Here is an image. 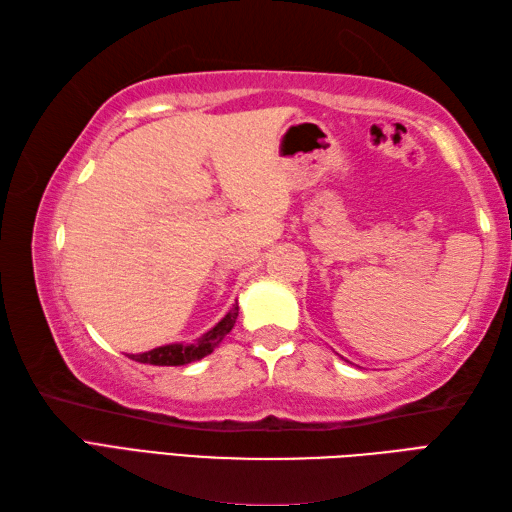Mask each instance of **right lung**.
<instances>
[{"instance_id": "add662e5", "label": "right lung", "mask_w": 512, "mask_h": 512, "mask_svg": "<svg viewBox=\"0 0 512 512\" xmlns=\"http://www.w3.org/2000/svg\"><path fill=\"white\" fill-rule=\"evenodd\" d=\"M238 317V302L232 306V311L227 313L223 320L210 328L206 335H201L192 344H166L160 348H153L149 352H142V355H129L131 359L140 363H151V366H184L190 361H199L217 348L223 337L232 331V326Z\"/></svg>"}]
</instances>
